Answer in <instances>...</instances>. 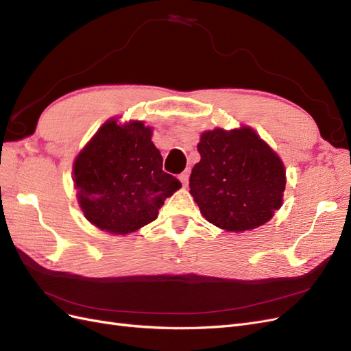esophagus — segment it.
I'll use <instances>...</instances> for the list:
<instances>
[{"instance_id":"obj_1","label":"esophagus","mask_w":351,"mask_h":351,"mask_svg":"<svg viewBox=\"0 0 351 351\" xmlns=\"http://www.w3.org/2000/svg\"><path fill=\"white\" fill-rule=\"evenodd\" d=\"M178 178H180V182H182V184L186 187L189 184V171L182 173V174L178 176Z\"/></svg>"}]
</instances>
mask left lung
I'll use <instances>...</instances> for the list:
<instances>
[{
    "label": "left lung",
    "instance_id": "obj_1",
    "mask_svg": "<svg viewBox=\"0 0 351 351\" xmlns=\"http://www.w3.org/2000/svg\"><path fill=\"white\" fill-rule=\"evenodd\" d=\"M200 161L190 174V195L200 214L221 230L258 228L282 205L285 167L252 127L208 130L197 143Z\"/></svg>",
    "mask_w": 351,
    "mask_h": 351
}]
</instances>
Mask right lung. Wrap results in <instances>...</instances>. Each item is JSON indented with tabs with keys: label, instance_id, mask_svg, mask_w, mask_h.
Listing matches in <instances>:
<instances>
[{
	"label": "right lung",
	"instance_id": "right-lung-1",
	"mask_svg": "<svg viewBox=\"0 0 351 351\" xmlns=\"http://www.w3.org/2000/svg\"><path fill=\"white\" fill-rule=\"evenodd\" d=\"M77 202L90 224L125 236L158 218L164 200L182 187L162 171V156L143 121H105L73 162Z\"/></svg>",
	"mask_w": 351,
	"mask_h": 351
}]
</instances>
